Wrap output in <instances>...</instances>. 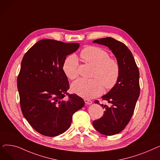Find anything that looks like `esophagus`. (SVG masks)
Returning <instances> with one entry per match:
<instances>
[{"label":"esophagus","mask_w":160,"mask_h":160,"mask_svg":"<svg viewBox=\"0 0 160 160\" xmlns=\"http://www.w3.org/2000/svg\"><path fill=\"white\" fill-rule=\"evenodd\" d=\"M84 101H85V103L87 104H92V101H91V100H89V99H85Z\"/></svg>","instance_id":"1"}]
</instances>
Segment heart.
Segmentation results:
<instances>
[{"label": "heart", "instance_id": "heart-1", "mask_svg": "<svg viewBox=\"0 0 160 160\" xmlns=\"http://www.w3.org/2000/svg\"><path fill=\"white\" fill-rule=\"evenodd\" d=\"M84 61L95 67L93 74V79L80 78L72 83V91L85 98H93L101 95L106 89L113 88L120 77V65L116 59L110 58L106 50L95 46H89L81 52ZM79 63L75 55L65 58L62 69L66 77L74 80L78 77Z\"/></svg>", "mask_w": 160, "mask_h": 160}]
</instances>
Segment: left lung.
Wrapping results in <instances>:
<instances>
[{"label": "left lung", "instance_id": "8db88e82", "mask_svg": "<svg viewBox=\"0 0 160 160\" xmlns=\"http://www.w3.org/2000/svg\"><path fill=\"white\" fill-rule=\"evenodd\" d=\"M93 43L108 47L120 65V77L117 84L102 97L112 106L101 104L106 110L103 116L93 122L99 133L112 136L123 130L132 118L140 93L139 72L131 51L122 42L108 37L96 39ZM95 103L100 104L98 100Z\"/></svg>", "mask_w": 160, "mask_h": 160}]
</instances>
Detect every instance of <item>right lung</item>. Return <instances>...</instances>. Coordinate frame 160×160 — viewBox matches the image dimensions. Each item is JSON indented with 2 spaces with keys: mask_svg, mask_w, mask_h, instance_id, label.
<instances>
[{
  "mask_svg": "<svg viewBox=\"0 0 160 160\" xmlns=\"http://www.w3.org/2000/svg\"><path fill=\"white\" fill-rule=\"evenodd\" d=\"M80 47L45 39L25 53L18 77L22 113L42 135L54 137L69 128L73 114L83 106V98L69 94V83L62 69L67 55Z\"/></svg>",
  "mask_w": 160,
  "mask_h": 160,
  "instance_id": "1",
  "label": "right lung"
}]
</instances>
